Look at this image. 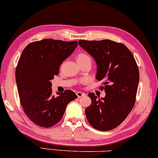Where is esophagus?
<instances>
[{
	"mask_svg": "<svg viewBox=\"0 0 158 158\" xmlns=\"http://www.w3.org/2000/svg\"><path fill=\"white\" fill-rule=\"evenodd\" d=\"M85 95V94L81 93V92H77V95L78 98H81V96H84Z\"/></svg>",
	"mask_w": 158,
	"mask_h": 158,
	"instance_id": "obj_1",
	"label": "esophagus"
}]
</instances>
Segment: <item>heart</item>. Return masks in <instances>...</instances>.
<instances>
[{
	"label": "heart",
	"instance_id": "heart-1",
	"mask_svg": "<svg viewBox=\"0 0 158 158\" xmlns=\"http://www.w3.org/2000/svg\"><path fill=\"white\" fill-rule=\"evenodd\" d=\"M77 60L79 61H85V60H89L92 62V58L89 55L86 53H81L77 56Z\"/></svg>",
	"mask_w": 158,
	"mask_h": 158
}]
</instances>
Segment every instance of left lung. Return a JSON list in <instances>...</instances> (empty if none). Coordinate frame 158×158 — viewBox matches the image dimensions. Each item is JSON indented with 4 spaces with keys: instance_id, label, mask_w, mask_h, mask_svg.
<instances>
[{
    "instance_id": "8db88e82",
    "label": "left lung",
    "mask_w": 158,
    "mask_h": 158,
    "mask_svg": "<svg viewBox=\"0 0 158 158\" xmlns=\"http://www.w3.org/2000/svg\"><path fill=\"white\" fill-rule=\"evenodd\" d=\"M79 44L97 63L96 79L103 81L106 96L98 98L88 94L92 104L85 109L94 128L111 131L126 119L134 106L139 81V68L126 46L111 40H79Z\"/></svg>"
}]
</instances>
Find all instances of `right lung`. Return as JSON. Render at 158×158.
<instances>
[{"mask_svg": "<svg viewBox=\"0 0 158 158\" xmlns=\"http://www.w3.org/2000/svg\"><path fill=\"white\" fill-rule=\"evenodd\" d=\"M77 45V41L43 39L29 44L22 52L15 72L19 101L26 116L38 126L59 123L67 105L77 98L70 89L55 96L50 81Z\"/></svg>", "mask_w": 158, "mask_h": 158, "instance_id": "obj_1", "label": "right lung"}]
</instances>
